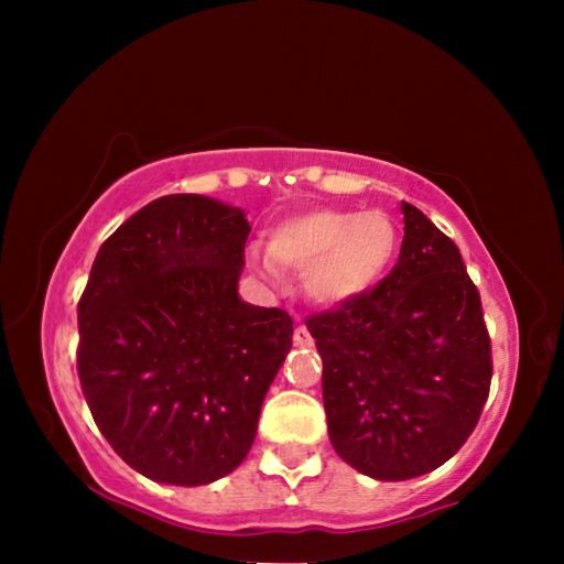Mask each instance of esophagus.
<instances>
[{"label": "esophagus", "mask_w": 564, "mask_h": 564, "mask_svg": "<svg viewBox=\"0 0 564 564\" xmlns=\"http://www.w3.org/2000/svg\"><path fill=\"white\" fill-rule=\"evenodd\" d=\"M293 343H295V346H301V348H311V346H313V338H311L308 328H305V326H295V330H293Z\"/></svg>", "instance_id": "1"}]
</instances>
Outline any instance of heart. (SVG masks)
Instances as JSON below:
<instances>
[{
  "label": "heart",
  "mask_w": 564,
  "mask_h": 564,
  "mask_svg": "<svg viewBox=\"0 0 564 564\" xmlns=\"http://www.w3.org/2000/svg\"><path fill=\"white\" fill-rule=\"evenodd\" d=\"M400 243L395 218L386 212L316 208L275 226L256 269L273 283L281 270L303 271V291L318 305H346L373 291Z\"/></svg>",
  "instance_id": "1"
}]
</instances>
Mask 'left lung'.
Wrapping results in <instances>:
<instances>
[{
  "mask_svg": "<svg viewBox=\"0 0 564 564\" xmlns=\"http://www.w3.org/2000/svg\"><path fill=\"white\" fill-rule=\"evenodd\" d=\"M405 236L383 283L308 318L323 360L328 437L373 480H410L460 451L488 400L480 293L457 246L403 202Z\"/></svg>",
  "mask_w": 564,
  "mask_h": 564,
  "instance_id": "1",
  "label": "left lung"
}]
</instances>
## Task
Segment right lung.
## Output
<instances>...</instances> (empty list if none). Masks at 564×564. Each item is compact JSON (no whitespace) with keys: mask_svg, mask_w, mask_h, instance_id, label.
<instances>
[{"mask_svg":"<svg viewBox=\"0 0 564 564\" xmlns=\"http://www.w3.org/2000/svg\"><path fill=\"white\" fill-rule=\"evenodd\" d=\"M248 234L243 208L171 194L94 259L76 370L101 435L149 480L208 485L251 451L293 321L238 295Z\"/></svg>","mask_w":564,"mask_h":564,"instance_id":"1","label":"right lung"}]
</instances>
